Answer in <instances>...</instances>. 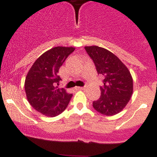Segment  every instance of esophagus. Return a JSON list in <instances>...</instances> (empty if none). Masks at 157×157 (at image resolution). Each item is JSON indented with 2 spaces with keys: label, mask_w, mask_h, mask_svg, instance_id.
I'll use <instances>...</instances> for the list:
<instances>
[{
  "label": "esophagus",
  "mask_w": 157,
  "mask_h": 157,
  "mask_svg": "<svg viewBox=\"0 0 157 157\" xmlns=\"http://www.w3.org/2000/svg\"><path fill=\"white\" fill-rule=\"evenodd\" d=\"M86 87H81V86H78V87H76V90H84Z\"/></svg>",
  "instance_id": "obj_1"
}]
</instances>
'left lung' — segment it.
I'll return each mask as SVG.
<instances>
[{"label": "left lung", "instance_id": "8db88e82", "mask_svg": "<svg viewBox=\"0 0 157 157\" xmlns=\"http://www.w3.org/2000/svg\"><path fill=\"white\" fill-rule=\"evenodd\" d=\"M94 60L98 75L104 78L101 97L93 102L96 111L105 116L121 112L133 94V78L126 65L115 54L102 47L85 46Z\"/></svg>", "mask_w": 157, "mask_h": 157}]
</instances>
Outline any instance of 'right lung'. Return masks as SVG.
<instances>
[{"instance_id": "add662e5", "label": "right lung", "mask_w": 157, "mask_h": 157, "mask_svg": "<svg viewBox=\"0 0 157 157\" xmlns=\"http://www.w3.org/2000/svg\"><path fill=\"white\" fill-rule=\"evenodd\" d=\"M75 47L57 46L45 52L35 60L25 79L24 87L30 105L37 112L54 117L63 112L72 97L66 90L58 88L61 78L59 67Z\"/></svg>"}]
</instances>
